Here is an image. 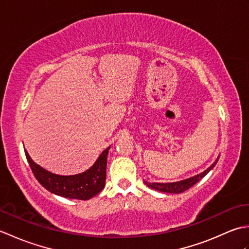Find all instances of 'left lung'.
Returning <instances> with one entry per match:
<instances>
[{
  "label": "left lung",
  "instance_id": "8db88e82",
  "mask_svg": "<svg viewBox=\"0 0 249 249\" xmlns=\"http://www.w3.org/2000/svg\"><path fill=\"white\" fill-rule=\"evenodd\" d=\"M219 158V157H218ZM218 158L216 160L212 166H210L208 169H206L205 171H203L202 173L200 174H197V176L195 177H192L189 178H186V179H183V181H179V182H173V183H149V182H145V185H147V186L155 189V190H158V192H161V193H171V194H181L183 192H185V190H187L188 188H190L192 186H194V185L199 182L201 178H202L203 177H205L206 174H208L212 169L215 167L216 163H217L218 161Z\"/></svg>",
  "mask_w": 249,
  "mask_h": 249
}]
</instances>
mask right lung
<instances>
[{
	"label": "right lung",
	"instance_id": "1",
	"mask_svg": "<svg viewBox=\"0 0 249 249\" xmlns=\"http://www.w3.org/2000/svg\"><path fill=\"white\" fill-rule=\"evenodd\" d=\"M109 149L110 146L100 154L97 160L89 170L76 174V176H57V174L51 173L32 160L26 150L24 153L34 177L47 190L61 197L89 200L102 192V189L105 187L106 167H107Z\"/></svg>",
	"mask_w": 249,
	"mask_h": 249
}]
</instances>
